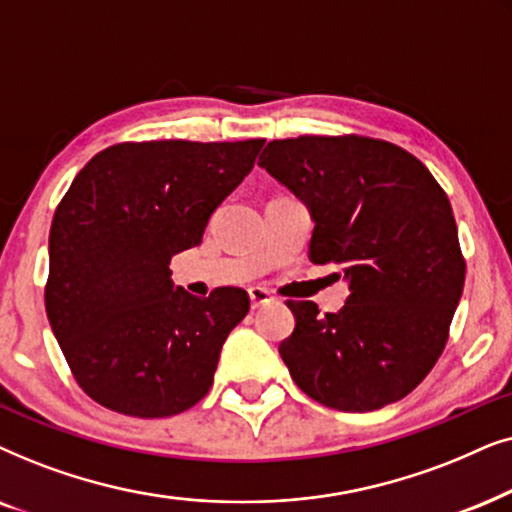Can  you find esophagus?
Wrapping results in <instances>:
<instances>
[{
	"label": "esophagus",
	"instance_id": "1",
	"mask_svg": "<svg viewBox=\"0 0 512 512\" xmlns=\"http://www.w3.org/2000/svg\"><path fill=\"white\" fill-rule=\"evenodd\" d=\"M248 295H250L252 309H260V306H267V304L274 302V297H271L264 288H250Z\"/></svg>",
	"mask_w": 512,
	"mask_h": 512
}]
</instances>
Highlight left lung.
Returning <instances> with one entry per match:
<instances>
[{
  "mask_svg": "<svg viewBox=\"0 0 512 512\" xmlns=\"http://www.w3.org/2000/svg\"><path fill=\"white\" fill-rule=\"evenodd\" d=\"M260 166L309 206L311 262L339 264L351 292L325 316L288 302L290 377L339 412L398 403L438 363L466 281L447 194L417 156L363 135L274 140Z\"/></svg>",
  "mask_w": 512,
  "mask_h": 512,
  "instance_id": "1",
  "label": "left lung"
}]
</instances>
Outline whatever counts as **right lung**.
Listing matches in <instances>:
<instances>
[{"label":"right lung","instance_id":"add662e5","mask_svg":"<svg viewBox=\"0 0 512 512\" xmlns=\"http://www.w3.org/2000/svg\"><path fill=\"white\" fill-rule=\"evenodd\" d=\"M264 140L121 142L95 154L58 203L46 316L77 384L107 410L173 417L210 391L248 292L175 288L173 255L201 243Z\"/></svg>","mask_w":512,"mask_h":512}]
</instances>
